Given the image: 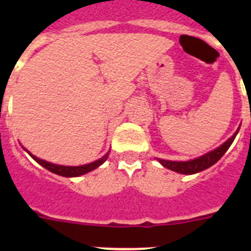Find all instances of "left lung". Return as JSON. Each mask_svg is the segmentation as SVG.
Segmentation results:
<instances>
[{
  "label": "left lung",
  "mask_w": 251,
  "mask_h": 251,
  "mask_svg": "<svg viewBox=\"0 0 251 251\" xmlns=\"http://www.w3.org/2000/svg\"><path fill=\"white\" fill-rule=\"evenodd\" d=\"M239 130L235 132L234 136L231 138H229L227 141L221 145L220 147L214 150L212 152L206 153L205 156H201L196 159H192V161H187V162H175V161H165V159H158L161 162L162 166H165L166 168L168 170H172L175 172H178V174H183V175H194L197 174V172H200V171L206 170V168L211 167L212 165H215L221 157L225 154V152L229 150V147L231 146V143L234 142L235 137L238 134Z\"/></svg>",
  "instance_id": "obj_1"
}]
</instances>
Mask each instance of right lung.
Returning a JSON list of instances; mask_svg holds the SVG:
<instances>
[{
    "label": "right lung",
    "instance_id": "right-lung-1",
    "mask_svg": "<svg viewBox=\"0 0 251 251\" xmlns=\"http://www.w3.org/2000/svg\"><path fill=\"white\" fill-rule=\"evenodd\" d=\"M27 153L30 154L31 157H32V158L35 159V161L37 162V163H40V165L43 166V167H45L46 170L51 171L52 174H56V175H60V176H65V177H76V176H80V175L88 174V172H90V171L95 170L97 167H99L100 165H103L104 162L106 161V158H108V154H109V153H106L103 158L98 159V161H95V162H92V163H89V165L76 166V167H69V166L54 165V163H50V162H46V161H44V159L37 158V157H35L34 154H31L28 151H27Z\"/></svg>",
    "mask_w": 251,
    "mask_h": 251
}]
</instances>
